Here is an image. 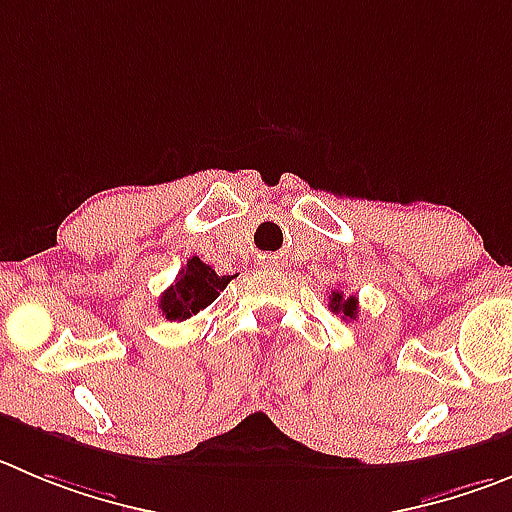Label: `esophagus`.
<instances>
[{
	"label": "esophagus",
	"mask_w": 512,
	"mask_h": 512,
	"mask_svg": "<svg viewBox=\"0 0 512 512\" xmlns=\"http://www.w3.org/2000/svg\"><path fill=\"white\" fill-rule=\"evenodd\" d=\"M260 262L262 265H272V262H275V257H260Z\"/></svg>",
	"instance_id": "obj_1"
}]
</instances>
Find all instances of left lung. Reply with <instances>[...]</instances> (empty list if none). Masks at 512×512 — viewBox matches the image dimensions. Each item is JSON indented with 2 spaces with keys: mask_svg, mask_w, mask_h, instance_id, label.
Masks as SVG:
<instances>
[{
  "mask_svg": "<svg viewBox=\"0 0 512 512\" xmlns=\"http://www.w3.org/2000/svg\"><path fill=\"white\" fill-rule=\"evenodd\" d=\"M331 310L333 313H341V318L353 321L358 310V300L353 295H343V290H333L331 293Z\"/></svg>",
  "mask_w": 512,
  "mask_h": 512,
  "instance_id": "8db88e82",
  "label": "left lung"
}]
</instances>
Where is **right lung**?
<instances>
[{
	"instance_id": "obj_1",
	"label": "right lung",
	"mask_w": 512,
	"mask_h": 512,
	"mask_svg": "<svg viewBox=\"0 0 512 512\" xmlns=\"http://www.w3.org/2000/svg\"><path fill=\"white\" fill-rule=\"evenodd\" d=\"M229 280H232L229 275H217L207 262L191 257L181 267L176 283L161 295V313L166 315V321H186L207 305H212L219 298V293L227 288Z\"/></svg>"
}]
</instances>
